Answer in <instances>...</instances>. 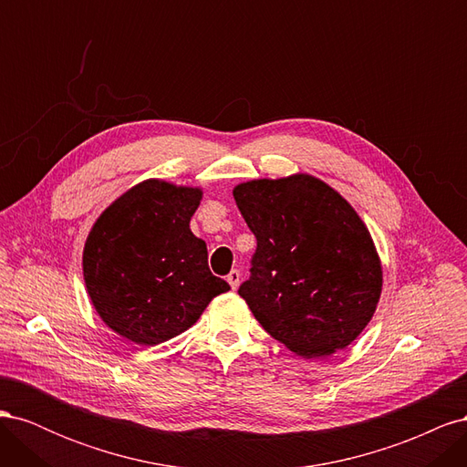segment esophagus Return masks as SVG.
<instances>
[{
  "label": "esophagus",
  "instance_id": "obj_1",
  "mask_svg": "<svg viewBox=\"0 0 467 467\" xmlns=\"http://www.w3.org/2000/svg\"><path fill=\"white\" fill-rule=\"evenodd\" d=\"M239 280H242V275H239V271H232V273L228 275V282H230L232 290H235V288L239 286Z\"/></svg>",
  "mask_w": 467,
  "mask_h": 467
}]
</instances>
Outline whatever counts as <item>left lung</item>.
<instances>
[{"label":"left lung","mask_w":467,"mask_h":467,"mask_svg":"<svg viewBox=\"0 0 467 467\" xmlns=\"http://www.w3.org/2000/svg\"><path fill=\"white\" fill-rule=\"evenodd\" d=\"M234 199L257 237L239 296L263 329L302 358L347 348L374 317L384 286L357 210L309 173L239 182Z\"/></svg>","instance_id":"left-lung-1"}]
</instances>
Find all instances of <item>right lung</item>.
I'll list each match as a JSON object with an SVG mask.
<instances>
[{"label": "right lung", "mask_w": 467, "mask_h": 467, "mask_svg": "<svg viewBox=\"0 0 467 467\" xmlns=\"http://www.w3.org/2000/svg\"><path fill=\"white\" fill-rule=\"evenodd\" d=\"M201 201V187L146 179L95 220L83 247V280L99 317L126 341H169L230 290L210 273L206 244L191 232Z\"/></svg>", "instance_id": "add662e5"}]
</instances>
